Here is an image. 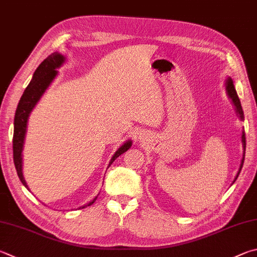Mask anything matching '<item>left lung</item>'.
Masks as SVG:
<instances>
[{"instance_id": "left-lung-1", "label": "left lung", "mask_w": 257, "mask_h": 257, "mask_svg": "<svg viewBox=\"0 0 257 257\" xmlns=\"http://www.w3.org/2000/svg\"><path fill=\"white\" fill-rule=\"evenodd\" d=\"M225 88H226V93H227L228 97H229V99L231 100V103L234 104V106H235V110H236V112H237V115H238V118L242 121V120H244V111H242L240 101H239V97H238V95H237V92L235 90L234 83H232V80H231L230 77H228L227 80H226ZM241 143H242V149H244V152H242V158H241V163H240L238 173H237L236 177L234 179V182L237 180V177H238V175L240 173V170H241V167H242V164H244V160H245V149H246L245 132L241 133ZM234 182H232V183H234Z\"/></svg>"}]
</instances>
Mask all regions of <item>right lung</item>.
<instances>
[{"label": "right lung", "mask_w": 257, "mask_h": 257, "mask_svg": "<svg viewBox=\"0 0 257 257\" xmlns=\"http://www.w3.org/2000/svg\"><path fill=\"white\" fill-rule=\"evenodd\" d=\"M65 60H66V57L62 54L57 53V51H55V53L49 55L35 71L31 82L29 83V85L27 86L25 92H23L21 99L19 101V104L17 106L15 115V130H13V161H15L19 179H20L22 184L25 185L28 190H29V188H28V184L22 172V151L27 134L28 119H29L31 111L34 110L37 103H38L46 90H47L50 84L53 83L55 77L58 75V71H56V69L62 66L65 63ZM132 145L133 142L130 141V139H128L127 142L121 145V146L116 149V152L113 154L112 158L110 160L109 166L112 164L121 154L127 152L128 149L132 147ZM96 198L97 197H95L92 201L84 204V206L80 207L78 209H83L87 206H91V204L94 203Z\"/></svg>", "instance_id": "obj_1"}]
</instances>
